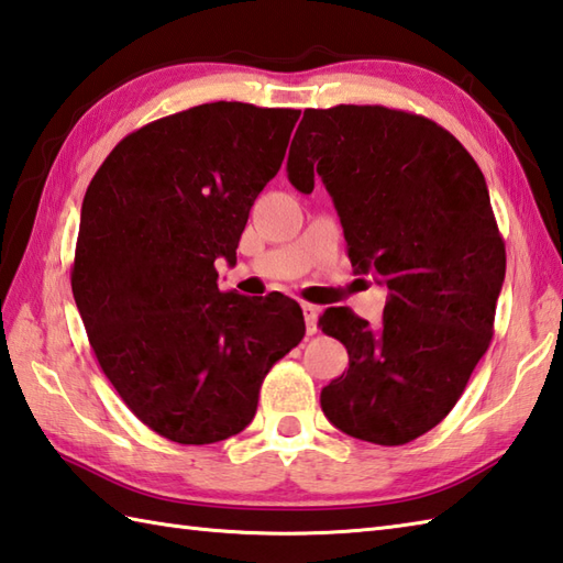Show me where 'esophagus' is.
<instances>
[{"label": "esophagus", "mask_w": 563, "mask_h": 563, "mask_svg": "<svg viewBox=\"0 0 563 563\" xmlns=\"http://www.w3.org/2000/svg\"><path fill=\"white\" fill-rule=\"evenodd\" d=\"M301 308H303V320H306V330H308V335H313V332H316V320H318V311H320V308H318V306H313V303H303Z\"/></svg>", "instance_id": "esophagus-1"}]
</instances>
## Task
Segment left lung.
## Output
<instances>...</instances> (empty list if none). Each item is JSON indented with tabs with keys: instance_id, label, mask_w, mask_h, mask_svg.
Returning <instances> with one entry per match:
<instances>
[{
	"instance_id": "1",
	"label": "left lung",
	"mask_w": 563,
	"mask_h": 563,
	"mask_svg": "<svg viewBox=\"0 0 563 563\" xmlns=\"http://www.w3.org/2000/svg\"><path fill=\"white\" fill-rule=\"evenodd\" d=\"M286 172L303 194L323 179L352 267L388 286L378 325L345 306L318 318L350 354L320 408L350 438L412 442L454 408L493 338L506 245L486 179L434 121L354 104L306 109Z\"/></svg>"
}]
</instances>
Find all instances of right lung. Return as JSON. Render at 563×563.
I'll return each mask as SVG.
<instances>
[{
    "label": "right lung",
    "mask_w": 563,
    "mask_h": 563,
    "mask_svg": "<svg viewBox=\"0 0 563 563\" xmlns=\"http://www.w3.org/2000/svg\"><path fill=\"white\" fill-rule=\"evenodd\" d=\"M296 109L213 101L125 135L89 181L73 294L111 386L163 438L211 444L255 418L267 372L306 335L279 291L218 289Z\"/></svg>",
    "instance_id": "add662e5"
}]
</instances>
